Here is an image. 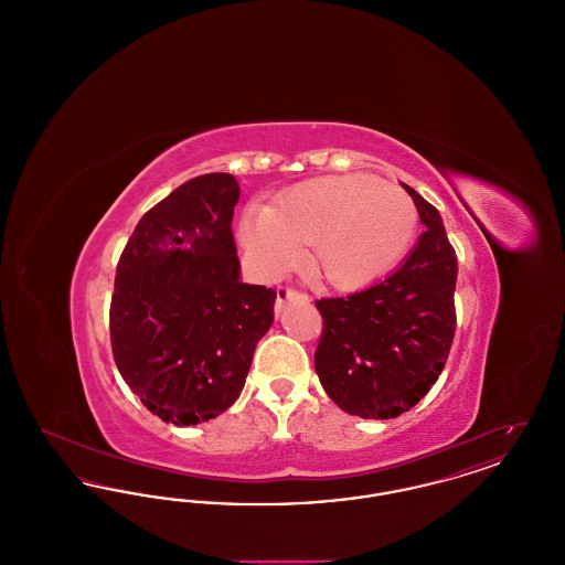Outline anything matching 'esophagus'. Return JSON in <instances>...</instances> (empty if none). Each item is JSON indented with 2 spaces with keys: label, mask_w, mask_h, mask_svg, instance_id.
Wrapping results in <instances>:
<instances>
[{
  "label": "esophagus",
  "mask_w": 565,
  "mask_h": 565,
  "mask_svg": "<svg viewBox=\"0 0 565 565\" xmlns=\"http://www.w3.org/2000/svg\"><path fill=\"white\" fill-rule=\"evenodd\" d=\"M295 298L307 300L309 296L305 295V292H300V290H296V288H290V286H286V288H279V290H277V302H275V311H277V313H281L284 305H286L288 300H295Z\"/></svg>",
  "instance_id": "34e87169"
}]
</instances>
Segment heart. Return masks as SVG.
<instances>
[{"mask_svg": "<svg viewBox=\"0 0 565 565\" xmlns=\"http://www.w3.org/2000/svg\"><path fill=\"white\" fill-rule=\"evenodd\" d=\"M417 207L406 190L371 175H328L286 190L267 214L243 226V242L267 273L295 265L311 246V267L353 290L392 269L415 237Z\"/></svg>", "mask_w": 565, "mask_h": 565, "instance_id": "obj_1", "label": "heart"}]
</instances>
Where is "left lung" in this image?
<instances>
[{"mask_svg":"<svg viewBox=\"0 0 565 565\" xmlns=\"http://www.w3.org/2000/svg\"><path fill=\"white\" fill-rule=\"evenodd\" d=\"M403 186L426 231L401 269L355 295L316 300V373L332 403L364 419H392L419 403L456 334V249L438 210Z\"/></svg>","mask_w":565,"mask_h":565,"instance_id":"8db88e82","label":"left lung"}]
</instances>
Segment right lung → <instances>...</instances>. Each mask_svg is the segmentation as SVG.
Returning a JSON list of instances; mask_svg holds the SVG:
<instances>
[{"instance_id":"obj_1","label":"right lung","mask_w":565,"mask_h":565,"mask_svg":"<svg viewBox=\"0 0 565 565\" xmlns=\"http://www.w3.org/2000/svg\"><path fill=\"white\" fill-rule=\"evenodd\" d=\"M231 173L184 182L137 222L109 305L114 362L143 406L175 426L235 403L277 292L239 279Z\"/></svg>"}]
</instances>
